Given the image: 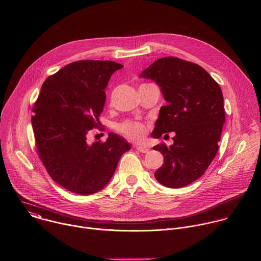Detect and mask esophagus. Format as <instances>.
I'll return each mask as SVG.
<instances>
[{
  "label": "esophagus",
  "instance_id": "obj_1",
  "mask_svg": "<svg viewBox=\"0 0 261 261\" xmlns=\"http://www.w3.org/2000/svg\"><path fill=\"white\" fill-rule=\"evenodd\" d=\"M135 148L136 150L138 151V152H140V153H147L148 152V148L147 147H145V146H140V145H136L135 146Z\"/></svg>",
  "mask_w": 261,
  "mask_h": 261
}]
</instances>
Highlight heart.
Wrapping results in <instances>:
<instances>
[{
	"label": "heart",
	"mask_w": 261,
	"mask_h": 261,
	"mask_svg": "<svg viewBox=\"0 0 261 261\" xmlns=\"http://www.w3.org/2000/svg\"><path fill=\"white\" fill-rule=\"evenodd\" d=\"M120 132L132 140H141L145 134V128L141 123L126 121L118 126Z\"/></svg>",
	"instance_id": "heart-1"
}]
</instances>
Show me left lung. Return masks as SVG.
<instances>
[{
    "mask_svg": "<svg viewBox=\"0 0 261 261\" xmlns=\"http://www.w3.org/2000/svg\"><path fill=\"white\" fill-rule=\"evenodd\" d=\"M139 77L154 81L166 101L152 136L175 133L172 145L153 147L164 156L155 177L168 188L185 187L205 172L218 152L225 123L221 88L199 65L173 57L155 61Z\"/></svg>",
    "mask_w": 261,
    "mask_h": 261,
    "instance_id": "obj_1",
    "label": "left lung"
}]
</instances>
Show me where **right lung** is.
<instances>
[{"mask_svg": "<svg viewBox=\"0 0 261 261\" xmlns=\"http://www.w3.org/2000/svg\"><path fill=\"white\" fill-rule=\"evenodd\" d=\"M123 67L113 61L74 62L41 87L32 117L37 150L51 178L70 192L89 195L102 190L131 148L113 132L105 142L87 141L90 130L100 125L108 82Z\"/></svg>", "mask_w": 261, "mask_h": 261, "instance_id": "obj_1", "label": "right lung"}]
</instances>
